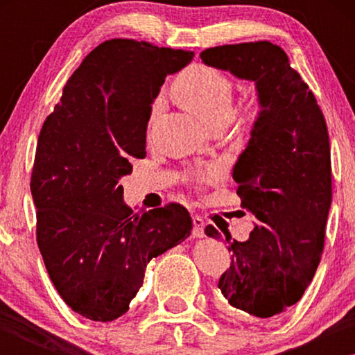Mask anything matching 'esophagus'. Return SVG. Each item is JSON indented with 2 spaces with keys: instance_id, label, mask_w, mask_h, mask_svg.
<instances>
[{
  "instance_id": "esophagus-1",
  "label": "esophagus",
  "mask_w": 355,
  "mask_h": 355,
  "mask_svg": "<svg viewBox=\"0 0 355 355\" xmlns=\"http://www.w3.org/2000/svg\"><path fill=\"white\" fill-rule=\"evenodd\" d=\"M192 224H194V227H192V235L196 238L205 236V230H203V228H205V222H203L200 216H194V218H192Z\"/></svg>"
}]
</instances>
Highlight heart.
Here are the masks:
<instances>
[{
  "mask_svg": "<svg viewBox=\"0 0 355 355\" xmlns=\"http://www.w3.org/2000/svg\"><path fill=\"white\" fill-rule=\"evenodd\" d=\"M175 92L178 100L211 128H222L230 122L238 128H249L264 110L261 100L258 98H252L241 110H235V83L224 71L207 64H197L180 75ZM159 110L161 100L153 106L152 122ZM220 164H209L196 171L194 177L197 182H207L220 177Z\"/></svg>",
  "mask_w": 355,
  "mask_h": 355,
  "instance_id": "heart-1",
  "label": "heart"
}]
</instances>
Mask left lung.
<instances>
[{"label":"left lung","instance_id":"1","mask_svg":"<svg viewBox=\"0 0 355 355\" xmlns=\"http://www.w3.org/2000/svg\"><path fill=\"white\" fill-rule=\"evenodd\" d=\"M200 58L255 81L264 106L233 169L241 207L258 224L244 243L213 225L205 233L227 241L232 252L218 284L228 304L254 318H271L302 297L321 260L332 200L326 119L279 45H222Z\"/></svg>","mask_w":355,"mask_h":355}]
</instances>
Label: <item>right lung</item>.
Instances as JSON below:
<instances>
[{
    "label": "right lung",
    "mask_w": 355,
    "mask_h": 355,
    "mask_svg": "<svg viewBox=\"0 0 355 355\" xmlns=\"http://www.w3.org/2000/svg\"><path fill=\"white\" fill-rule=\"evenodd\" d=\"M192 53L111 39L84 58L40 130L31 173L35 238L53 285L87 320L127 313L152 258L191 235L180 203L135 213L119 178L146 158L152 103Z\"/></svg>",
    "instance_id": "obj_1"
}]
</instances>
